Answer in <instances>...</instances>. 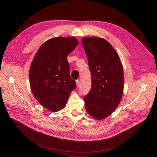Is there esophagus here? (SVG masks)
<instances>
[{
	"mask_svg": "<svg viewBox=\"0 0 157 157\" xmlns=\"http://www.w3.org/2000/svg\"><path fill=\"white\" fill-rule=\"evenodd\" d=\"M76 84H77V86L78 87L79 85H80V81H79L78 80H77L76 81Z\"/></svg>",
	"mask_w": 157,
	"mask_h": 157,
	"instance_id": "34e87169",
	"label": "esophagus"
}]
</instances>
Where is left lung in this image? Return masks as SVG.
Segmentation results:
<instances>
[{"instance_id":"obj_1","label":"left lung","mask_w":157,"mask_h":157,"mask_svg":"<svg viewBox=\"0 0 157 157\" xmlns=\"http://www.w3.org/2000/svg\"><path fill=\"white\" fill-rule=\"evenodd\" d=\"M91 74V88L83 97L85 109L97 120L111 114L123 90V70L117 52L106 40L97 37L82 39Z\"/></svg>"}]
</instances>
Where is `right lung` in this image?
Instances as JSON below:
<instances>
[{
  "label": "right lung",
  "mask_w": 157,
  "mask_h": 157,
  "mask_svg": "<svg viewBox=\"0 0 157 157\" xmlns=\"http://www.w3.org/2000/svg\"><path fill=\"white\" fill-rule=\"evenodd\" d=\"M78 45L74 37H54L42 45L30 67L34 96L45 108L57 112L65 108L71 92L77 87L71 78L68 54Z\"/></svg>",
  "instance_id": "add662e5"
}]
</instances>
